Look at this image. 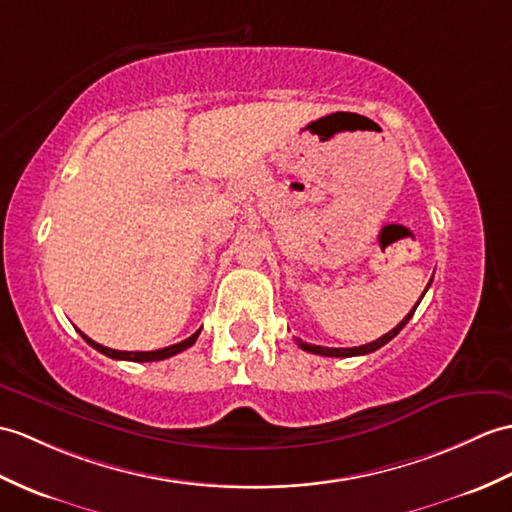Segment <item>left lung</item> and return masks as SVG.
Masks as SVG:
<instances>
[{
	"label": "left lung",
	"mask_w": 512,
	"mask_h": 512,
	"mask_svg": "<svg viewBox=\"0 0 512 512\" xmlns=\"http://www.w3.org/2000/svg\"><path fill=\"white\" fill-rule=\"evenodd\" d=\"M430 283H432V279H430ZM430 283H427V288H430ZM425 288V290H427ZM421 303V301H419ZM419 303L412 307V312L401 320V323L395 327V329H390L388 334H384L382 338H377V340H373V342H368V344H362V347H353V349H334V347H318V344H307V342H303V340H299L296 338V344H299V347L303 349V351H307V353H316V355H325V358H353V355H366V353H373V351H377L379 347H384L386 342H390L392 338H395L399 331L408 325V320L412 318V314H414V310H417L419 307Z\"/></svg>",
	"instance_id": "left-lung-1"
}]
</instances>
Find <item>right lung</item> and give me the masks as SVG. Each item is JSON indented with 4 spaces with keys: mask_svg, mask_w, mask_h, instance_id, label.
Segmentation results:
<instances>
[{
    "mask_svg": "<svg viewBox=\"0 0 512 512\" xmlns=\"http://www.w3.org/2000/svg\"><path fill=\"white\" fill-rule=\"evenodd\" d=\"M198 334H200V329L196 331V334L185 338L183 342H176V344H172V347H165V349H159V351H115V349H109V347H102V344H98V342H93L89 336H85V334H82V331H80V336L85 338V342L91 344V347H93L95 351L109 355V358H113V360H128V362H157V360L172 358V355H176V353H181V351L192 347V344H194L196 338H198Z\"/></svg>",
    "mask_w": 512,
    "mask_h": 512,
    "instance_id": "add662e5",
    "label": "right lung"
}]
</instances>
